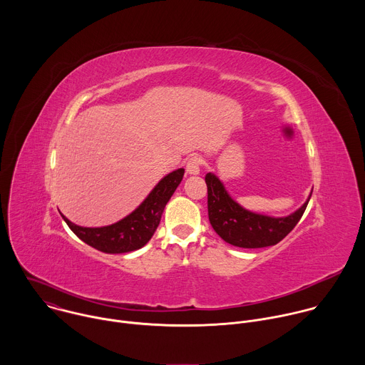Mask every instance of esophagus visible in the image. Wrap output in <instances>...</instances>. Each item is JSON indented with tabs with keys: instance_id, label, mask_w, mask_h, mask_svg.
<instances>
[{
	"instance_id": "obj_1",
	"label": "esophagus",
	"mask_w": 365,
	"mask_h": 365,
	"mask_svg": "<svg viewBox=\"0 0 365 365\" xmlns=\"http://www.w3.org/2000/svg\"><path fill=\"white\" fill-rule=\"evenodd\" d=\"M202 166V159L197 158V155H193L187 162H186V172L189 175H199Z\"/></svg>"
}]
</instances>
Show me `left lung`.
<instances>
[{
	"instance_id": "8db88e82",
	"label": "left lung",
	"mask_w": 365,
	"mask_h": 365,
	"mask_svg": "<svg viewBox=\"0 0 365 365\" xmlns=\"http://www.w3.org/2000/svg\"><path fill=\"white\" fill-rule=\"evenodd\" d=\"M207 186V215L215 232L228 244L241 248H263L280 242L300 221L307 200L287 217L274 218L244 210L214 175L205 176Z\"/></svg>"
}]
</instances>
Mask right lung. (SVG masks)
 Segmentation results:
<instances>
[{"label":"right lung","mask_w":365,"mask_h":365,"mask_svg":"<svg viewBox=\"0 0 365 365\" xmlns=\"http://www.w3.org/2000/svg\"><path fill=\"white\" fill-rule=\"evenodd\" d=\"M185 169H178L165 176L143 203L121 221L99 228L79 227L63 217L68 227L88 245L108 254L130 252L144 247L158 230L165 206L182 182Z\"/></svg>","instance_id":"add662e5"}]
</instances>
